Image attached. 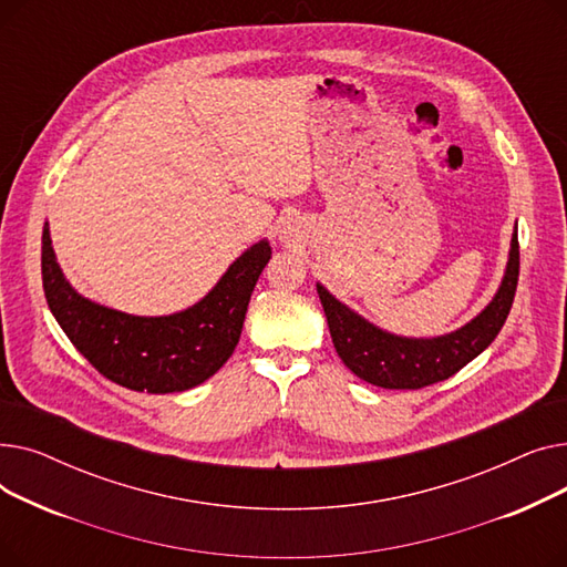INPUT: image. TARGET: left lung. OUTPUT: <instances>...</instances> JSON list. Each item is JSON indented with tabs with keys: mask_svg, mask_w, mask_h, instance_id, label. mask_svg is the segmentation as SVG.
I'll return each mask as SVG.
<instances>
[{
	"mask_svg": "<svg viewBox=\"0 0 567 567\" xmlns=\"http://www.w3.org/2000/svg\"><path fill=\"white\" fill-rule=\"evenodd\" d=\"M517 280L519 241L515 227L508 268L492 303L460 331L432 340L385 333L333 299L321 285H317V293L329 319L336 351L355 377L381 389L415 391L453 377L494 342L513 308Z\"/></svg>",
	"mask_w": 567,
	"mask_h": 567,
	"instance_id": "obj_1",
	"label": "left lung"
}]
</instances>
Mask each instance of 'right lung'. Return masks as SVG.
Wrapping results in <instances>:
<instances>
[{"label": "right lung", "instance_id": "right-lung-1", "mask_svg": "<svg viewBox=\"0 0 567 567\" xmlns=\"http://www.w3.org/2000/svg\"><path fill=\"white\" fill-rule=\"evenodd\" d=\"M268 259L271 246L255 244L197 306L169 317H133L82 299L54 259L48 225L41 274L50 312L105 379L137 393H182L227 363Z\"/></svg>", "mask_w": 567, "mask_h": 567}]
</instances>
